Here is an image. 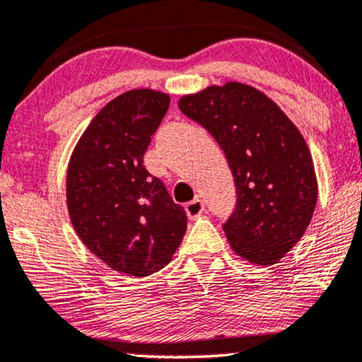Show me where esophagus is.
<instances>
[{
	"mask_svg": "<svg viewBox=\"0 0 362 362\" xmlns=\"http://www.w3.org/2000/svg\"><path fill=\"white\" fill-rule=\"evenodd\" d=\"M185 211L189 215V218H197L205 211V204L200 199H194L185 205Z\"/></svg>",
	"mask_w": 362,
	"mask_h": 362,
	"instance_id": "34e87169",
	"label": "esophagus"
}]
</instances>
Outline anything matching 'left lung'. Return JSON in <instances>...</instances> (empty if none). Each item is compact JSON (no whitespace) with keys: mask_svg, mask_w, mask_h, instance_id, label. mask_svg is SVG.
Listing matches in <instances>:
<instances>
[{"mask_svg":"<svg viewBox=\"0 0 362 362\" xmlns=\"http://www.w3.org/2000/svg\"><path fill=\"white\" fill-rule=\"evenodd\" d=\"M178 107L225 152L237 206L223 223L233 252L253 264L278 263L305 233L317 202L315 165L301 132L262 90L209 86Z\"/></svg>","mask_w":362,"mask_h":362,"instance_id":"obj_1","label":"left lung"}]
</instances>
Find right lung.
Instances as JSON below:
<instances>
[{
    "label": "right lung",
    "mask_w": 362,
    "mask_h": 362,
    "mask_svg": "<svg viewBox=\"0 0 362 362\" xmlns=\"http://www.w3.org/2000/svg\"><path fill=\"white\" fill-rule=\"evenodd\" d=\"M170 98L132 89L105 104L76 144L66 200L77 237L114 272L148 276L172 259L187 230V214L144 153Z\"/></svg>",
    "instance_id": "right-lung-1"
}]
</instances>
